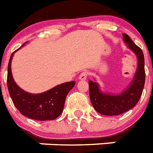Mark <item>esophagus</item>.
<instances>
[{
  "instance_id": "obj_1",
  "label": "esophagus",
  "mask_w": 153,
  "mask_h": 153,
  "mask_svg": "<svg viewBox=\"0 0 153 153\" xmlns=\"http://www.w3.org/2000/svg\"><path fill=\"white\" fill-rule=\"evenodd\" d=\"M88 76V71H83L79 76V79L80 80H86Z\"/></svg>"
}]
</instances>
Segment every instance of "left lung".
Listing matches in <instances>:
<instances>
[{"label": "left lung", "instance_id": "8db88e82", "mask_svg": "<svg viewBox=\"0 0 153 153\" xmlns=\"http://www.w3.org/2000/svg\"><path fill=\"white\" fill-rule=\"evenodd\" d=\"M123 39L130 50L137 56V69L134 80L123 93L117 96L102 93L96 82L89 80V96L94 109L104 115H118L132 109L140 100L145 82V58L141 49L134 43L126 34Z\"/></svg>", "mask_w": 153, "mask_h": 153}]
</instances>
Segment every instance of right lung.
Returning a JSON list of instances; mask_svg holds the SVG:
<instances>
[{"instance_id":"right-lung-1","label":"right lung","mask_w":153,"mask_h":153,"mask_svg":"<svg viewBox=\"0 0 153 153\" xmlns=\"http://www.w3.org/2000/svg\"><path fill=\"white\" fill-rule=\"evenodd\" d=\"M16 51L8 62L7 76L8 92L13 103L23 115L29 118L39 121L55 119L62 113L65 98L76 82L63 83L41 94L34 95L24 91L15 83L12 75L11 62Z\"/></svg>"}]
</instances>
